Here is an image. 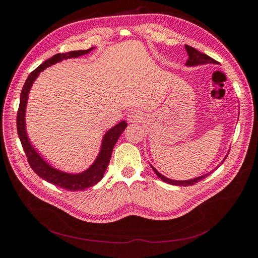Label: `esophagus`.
Masks as SVG:
<instances>
[{"label":"esophagus","instance_id":"34e87169","mask_svg":"<svg viewBox=\"0 0 258 258\" xmlns=\"http://www.w3.org/2000/svg\"><path fill=\"white\" fill-rule=\"evenodd\" d=\"M127 120L132 123L142 121L143 120V113L141 111H138V110H131L127 115Z\"/></svg>","mask_w":258,"mask_h":258}]
</instances>
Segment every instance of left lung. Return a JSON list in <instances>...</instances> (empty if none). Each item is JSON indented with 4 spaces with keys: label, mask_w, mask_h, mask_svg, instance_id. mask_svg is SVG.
I'll return each instance as SVG.
<instances>
[{
    "label": "left lung",
    "mask_w": 258,
    "mask_h": 258,
    "mask_svg": "<svg viewBox=\"0 0 258 258\" xmlns=\"http://www.w3.org/2000/svg\"><path fill=\"white\" fill-rule=\"evenodd\" d=\"M185 49L187 51V54H188V60L186 61V66L187 67H195V66L207 64V63H216V61L213 58L209 57L208 54H206V53H202V52L198 51L197 49H195L194 47H190V46H188V45H185ZM226 157H227V156H226ZM226 157L224 158V160L222 162L225 161ZM151 167L154 170V172L156 173V175H157L158 177H160L163 182H166V183L171 184V185H176V186H189V185H194V184L198 183L199 181H201V179L206 178L209 175V173H207V174L201 175L199 177H195V178H191V179H186V181H175V179H170V178H168L166 176H163L153 166H151ZM211 172H212V171H211Z\"/></svg>",
    "instance_id": "obj_1"
}]
</instances>
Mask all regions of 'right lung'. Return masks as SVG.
<instances>
[{"label":"right lung","instance_id":"obj_1","mask_svg":"<svg viewBox=\"0 0 258 258\" xmlns=\"http://www.w3.org/2000/svg\"><path fill=\"white\" fill-rule=\"evenodd\" d=\"M92 49L93 47L87 50H73L64 53H57L51 58L46 60L45 62H43L41 66H38L33 72L30 73L25 85H23L20 93V103L17 113V132L23 151L26 153L30 167L32 168V170L38 176L45 179V181L71 191L84 190L86 188H88V187L96 185L102 179L108 162H110L113 148L117 142V140H118L123 130L126 129L127 122L122 120L108 130L103 137L102 144H101V150L95 162H93L87 170L83 171V172L72 174L57 170L56 168H52L42 158V156L36 152L35 148L31 145V142L26 131V106L28 102L29 92L31 87H32V84L43 70L64 59L77 58L80 56H83V54L90 52Z\"/></svg>","mask_w":258,"mask_h":258}]
</instances>
